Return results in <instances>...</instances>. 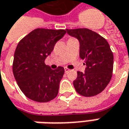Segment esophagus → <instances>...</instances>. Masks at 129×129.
Wrapping results in <instances>:
<instances>
[{
  "instance_id": "obj_1",
  "label": "esophagus",
  "mask_w": 129,
  "mask_h": 129,
  "mask_svg": "<svg viewBox=\"0 0 129 129\" xmlns=\"http://www.w3.org/2000/svg\"><path fill=\"white\" fill-rule=\"evenodd\" d=\"M70 71V70H69L68 68H64V72H66V73H67V72H69Z\"/></svg>"
}]
</instances>
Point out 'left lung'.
I'll return each instance as SVG.
<instances>
[{
	"label": "left lung",
	"instance_id": "1",
	"mask_svg": "<svg viewBox=\"0 0 129 129\" xmlns=\"http://www.w3.org/2000/svg\"><path fill=\"white\" fill-rule=\"evenodd\" d=\"M79 42V57L84 59L85 72H77L73 82L75 90L84 96H93L102 91L112 77L114 55L106 39L87 28L66 29Z\"/></svg>",
	"mask_w": 129,
	"mask_h": 129
}]
</instances>
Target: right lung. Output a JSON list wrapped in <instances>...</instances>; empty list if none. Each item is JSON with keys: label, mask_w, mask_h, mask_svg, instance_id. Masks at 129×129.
I'll return each instance as SVG.
<instances>
[{"label": "right lung", "mask_w": 129, "mask_h": 129, "mask_svg": "<svg viewBox=\"0 0 129 129\" xmlns=\"http://www.w3.org/2000/svg\"><path fill=\"white\" fill-rule=\"evenodd\" d=\"M66 32L64 30L38 28L18 44L13 72L20 90L31 100L47 102L58 94L64 69L58 67L56 70H52L45 64V60Z\"/></svg>", "instance_id": "right-lung-1"}]
</instances>
